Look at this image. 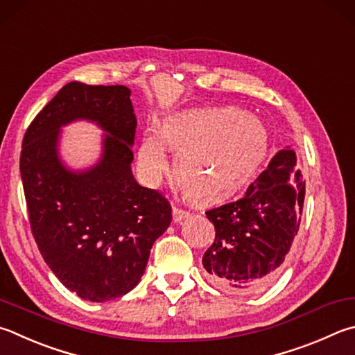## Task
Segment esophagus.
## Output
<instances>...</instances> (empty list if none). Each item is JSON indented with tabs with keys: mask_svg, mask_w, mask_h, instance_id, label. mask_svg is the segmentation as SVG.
Here are the masks:
<instances>
[{
	"mask_svg": "<svg viewBox=\"0 0 355 355\" xmlns=\"http://www.w3.org/2000/svg\"><path fill=\"white\" fill-rule=\"evenodd\" d=\"M172 216H173V222H175V223H180V222L186 220V218H188L191 214H189L188 211H184V209L173 208V211H172Z\"/></svg>",
	"mask_w": 355,
	"mask_h": 355,
	"instance_id": "esophagus-1",
	"label": "esophagus"
}]
</instances>
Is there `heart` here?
<instances>
[{"label":"heart","instance_id":"1","mask_svg":"<svg viewBox=\"0 0 355 355\" xmlns=\"http://www.w3.org/2000/svg\"><path fill=\"white\" fill-rule=\"evenodd\" d=\"M166 147L175 152L173 175L191 198L216 203L242 191L268 150V133L257 116L234 107L171 114L159 135L147 130L138 161L150 180L166 171Z\"/></svg>","mask_w":355,"mask_h":355}]
</instances>
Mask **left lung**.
<instances>
[{
    "instance_id": "1",
    "label": "left lung",
    "mask_w": 355,
    "mask_h": 355,
    "mask_svg": "<svg viewBox=\"0 0 355 355\" xmlns=\"http://www.w3.org/2000/svg\"><path fill=\"white\" fill-rule=\"evenodd\" d=\"M304 192L296 153L287 146L243 198L206 211L216 230L202 259L211 284L228 293H251L275 281L298 234Z\"/></svg>"
}]
</instances>
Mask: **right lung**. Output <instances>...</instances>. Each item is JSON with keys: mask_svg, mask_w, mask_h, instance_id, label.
I'll return each mask as SVG.
<instances>
[{"mask_svg": "<svg viewBox=\"0 0 355 355\" xmlns=\"http://www.w3.org/2000/svg\"><path fill=\"white\" fill-rule=\"evenodd\" d=\"M130 94L124 85L71 82L23 139L20 172L38 250L63 286L93 302L138 286L153 242L172 220L169 202L133 177ZM74 120L105 132L100 159L79 171L66 166L58 149L61 127Z\"/></svg>", "mask_w": 355, "mask_h": 355, "instance_id": "right-lung-1", "label": "right lung"}]
</instances>
